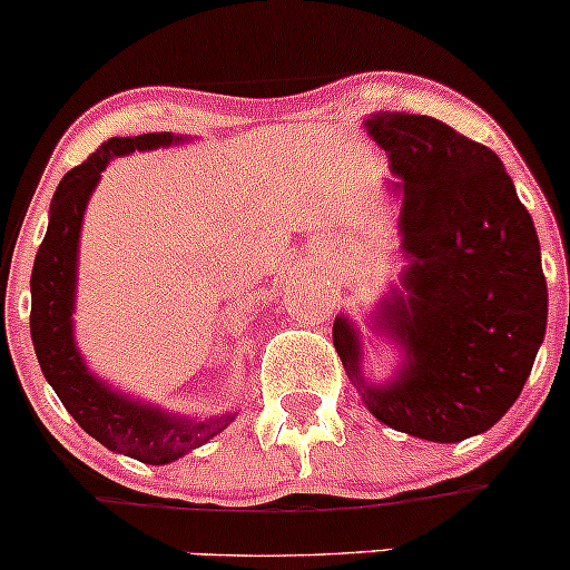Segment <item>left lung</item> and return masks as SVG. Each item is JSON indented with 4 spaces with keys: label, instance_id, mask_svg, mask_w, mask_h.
Wrapping results in <instances>:
<instances>
[{
    "label": "left lung",
    "instance_id": "obj_1",
    "mask_svg": "<svg viewBox=\"0 0 570 570\" xmlns=\"http://www.w3.org/2000/svg\"><path fill=\"white\" fill-rule=\"evenodd\" d=\"M364 127L390 156L386 191L401 200L406 267L370 314L397 345V367L386 381L364 375L362 334L345 314L334 347L375 420L462 443L510 412L546 336L538 230L490 147L432 116L379 110Z\"/></svg>",
    "mask_w": 570,
    "mask_h": 570
}]
</instances>
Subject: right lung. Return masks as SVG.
<instances>
[{
    "label": "right lung",
    "mask_w": 570,
    "mask_h": 570,
    "mask_svg": "<svg viewBox=\"0 0 570 570\" xmlns=\"http://www.w3.org/2000/svg\"><path fill=\"white\" fill-rule=\"evenodd\" d=\"M180 141L184 136L173 132L116 136L91 153L80 167L66 173L55 189L47 236L36 253L30 278V334L43 379L49 381L66 412L80 423L82 432L91 434L108 451L147 465H169L191 454L225 432L239 412L230 409L214 417H186L114 390L108 381L94 375L75 342L71 314L77 297V253H80L82 214L88 197L102 178V169L116 156L158 150Z\"/></svg>",
    "instance_id": "add662e5"
}]
</instances>
